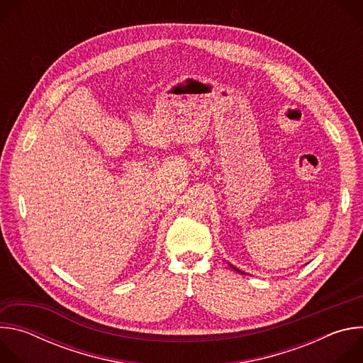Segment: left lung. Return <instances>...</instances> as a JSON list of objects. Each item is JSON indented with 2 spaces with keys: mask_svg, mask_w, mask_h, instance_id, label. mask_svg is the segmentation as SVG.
<instances>
[{
  "mask_svg": "<svg viewBox=\"0 0 363 363\" xmlns=\"http://www.w3.org/2000/svg\"><path fill=\"white\" fill-rule=\"evenodd\" d=\"M235 270H237V269H235ZM237 272H240V270H237Z\"/></svg>",
  "mask_w": 363,
  "mask_h": 363,
  "instance_id": "1",
  "label": "left lung"
}]
</instances>
